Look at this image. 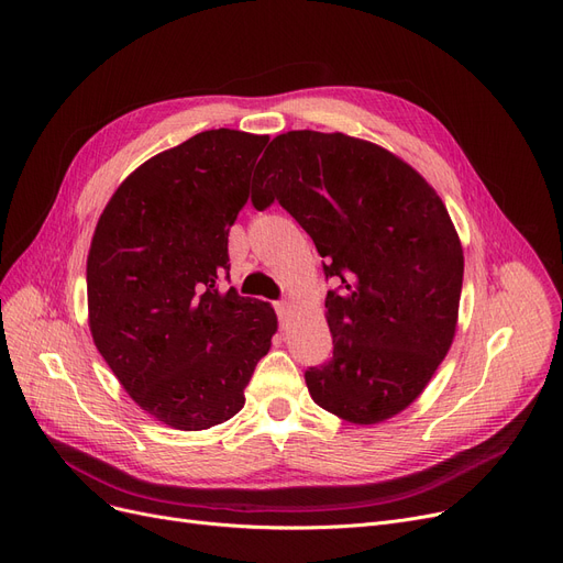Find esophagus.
<instances>
[{"label":"esophagus","instance_id":"obj_1","mask_svg":"<svg viewBox=\"0 0 563 563\" xmlns=\"http://www.w3.org/2000/svg\"><path fill=\"white\" fill-rule=\"evenodd\" d=\"M289 303L287 301H278L276 303V312H278V320H280V324H285L287 322V317H289Z\"/></svg>","mask_w":563,"mask_h":563}]
</instances>
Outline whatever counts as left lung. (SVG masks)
I'll use <instances>...</instances> for the list:
<instances>
[{"label":"left lung","instance_id":"left-lung-1","mask_svg":"<svg viewBox=\"0 0 563 563\" xmlns=\"http://www.w3.org/2000/svg\"><path fill=\"white\" fill-rule=\"evenodd\" d=\"M251 200L280 202L340 278L327 295L333 356L306 371L310 398L356 426L407 409L457 324L464 255L442 198L379 144L289 131L257 163Z\"/></svg>","mask_w":563,"mask_h":563}]
</instances>
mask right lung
<instances>
[{"mask_svg": "<svg viewBox=\"0 0 563 563\" xmlns=\"http://www.w3.org/2000/svg\"><path fill=\"white\" fill-rule=\"evenodd\" d=\"M268 135L205 131L114 190L87 257L89 331L126 394L175 430H207L246 402L278 317L218 280Z\"/></svg>", "mask_w": 563, "mask_h": 563, "instance_id": "1", "label": "right lung"}]
</instances>
